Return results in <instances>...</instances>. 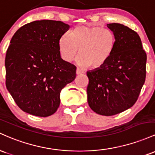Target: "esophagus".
<instances>
[{
    "instance_id": "obj_1",
    "label": "esophagus",
    "mask_w": 155,
    "mask_h": 155,
    "mask_svg": "<svg viewBox=\"0 0 155 155\" xmlns=\"http://www.w3.org/2000/svg\"><path fill=\"white\" fill-rule=\"evenodd\" d=\"M83 73H84V71H83L82 69L77 68V69H76V74H83Z\"/></svg>"
}]
</instances>
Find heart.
Instances as JSON below:
<instances>
[{
	"label": "heart",
	"mask_w": 155,
	"mask_h": 155,
	"mask_svg": "<svg viewBox=\"0 0 155 155\" xmlns=\"http://www.w3.org/2000/svg\"><path fill=\"white\" fill-rule=\"evenodd\" d=\"M116 45V36L109 29L81 25L61 36L58 50L66 61H72L79 53V65L97 69L107 63Z\"/></svg>",
	"instance_id": "obj_1"
}]
</instances>
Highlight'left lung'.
<instances>
[{
	"instance_id": "left-lung-1",
	"label": "left lung",
	"mask_w": 155,
	"mask_h": 155,
	"mask_svg": "<svg viewBox=\"0 0 155 155\" xmlns=\"http://www.w3.org/2000/svg\"><path fill=\"white\" fill-rule=\"evenodd\" d=\"M107 27L116 36V48L107 63L87 72V99L97 114L114 116L138 100L146 79L147 54L135 31L120 23Z\"/></svg>"
}]
</instances>
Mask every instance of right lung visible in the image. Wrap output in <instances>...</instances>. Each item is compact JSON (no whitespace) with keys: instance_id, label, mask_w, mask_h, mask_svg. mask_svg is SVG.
<instances>
[{"instance_id":"add662e5","label":"right lung","mask_w":155,"mask_h":155,"mask_svg":"<svg viewBox=\"0 0 155 155\" xmlns=\"http://www.w3.org/2000/svg\"><path fill=\"white\" fill-rule=\"evenodd\" d=\"M69 28L61 21L36 20L12 36L5 59L6 86L24 112L51 116L62 88L75 78V66L61 58L58 50L59 39Z\"/></svg>"}]
</instances>
